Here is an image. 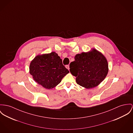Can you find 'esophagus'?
Returning a JSON list of instances; mask_svg holds the SVG:
<instances>
[{
	"label": "esophagus",
	"instance_id": "obj_1",
	"mask_svg": "<svg viewBox=\"0 0 133 133\" xmlns=\"http://www.w3.org/2000/svg\"><path fill=\"white\" fill-rule=\"evenodd\" d=\"M66 68L67 69H68V70H69V65H66Z\"/></svg>",
	"mask_w": 133,
	"mask_h": 133
}]
</instances>
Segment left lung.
<instances>
[{
  "label": "left lung",
  "instance_id": "left-lung-1",
  "mask_svg": "<svg viewBox=\"0 0 133 133\" xmlns=\"http://www.w3.org/2000/svg\"><path fill=\"white\" fill-rule=\"evenodd\" d=\"M74 59L70 64V71L81 86L87 89L96 87L107 75V61L102 54L96 49L77 54Z\"/></svg>",
  "mask_w": 133,
  "mask_h": 133
}]
</instances>
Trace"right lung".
<instances>
[{
	"instance_id": "right-lung-1",
	"label": "right lung",
	"mask_w": 133,
	"mask_h": 133,
	"mask_svg": "<svg viewBox=\"0 0 133 133\" xmlns=\"http://www.w3.org/2000/svg\"><path fill=\"white\" fill-rule=\"evenodd\" d=\"M29 72L34 81L47 89L57 86L69 72L55 52L35 57L31 62Z\"/></svg>"
}]
</instances>
